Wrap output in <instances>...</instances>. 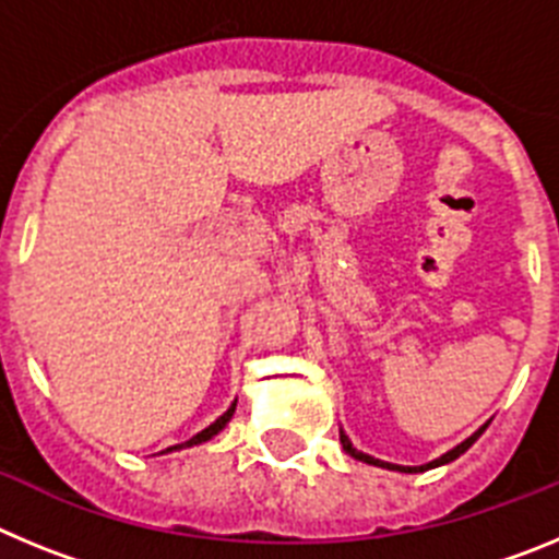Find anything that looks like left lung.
<instances>
[{"mask_svg":"<svg viewBox=\"0 0 559 559\" xmlns=\"http://www.w3.org/2000/svg\"><path fill=\"white\" fill-rule=\"evenodd\" d=\"M484 428H487V426H481V428H478V431L473 433V437H467V439H464L462 445H456V448H453V451L442 453V456H439V459H433V462H428V464H419V467H403V464L380 462V459L369 456V453H360V451H355V448H353V442H349V437H347V433H344V431H341V445H344V451H347L349 456H353V459H358V462H367V464H374V467H386V471H397V473H423V471H431V467H439V464H448V462H453V459H459V456H462V453L467 451V448H471L473 442H476L478 437H481V433H484Z\"/></svg>","mask_w":559,"mask_h":559,"instance_id":"obj_1","label":"left lung"}]
</instances>
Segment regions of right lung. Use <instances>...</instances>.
Listing matches in <instances>:
<instances>
[{
  "mask_svg": "<svg viewBox=\"0 0 559 559\" xmlns=\"http://www.w3.org/2000/svg\"><path fill=\"white\" fill-rule=\"evenodd\" d=\"M235 406H237V400L235 403H231L229 408H226L224 414H221L218 419H215V423H212L210 428H204V431L201 433H195V437L192 439H187V442H181V445H173V448H167V451H179V448H192V445H201V442H206V439H212L215 437V433H221L226 428V423H229L231 419V414H235Z\"/></svg>",
  "mask_w": 559,
  "mask_h": 559,
  "instance_id": "add662e5",
  "label": "right lung"
}]
</instances>
